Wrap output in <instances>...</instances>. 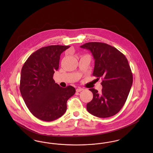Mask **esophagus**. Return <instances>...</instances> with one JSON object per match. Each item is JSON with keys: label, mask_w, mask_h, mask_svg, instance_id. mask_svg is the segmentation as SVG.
I'll return each mask as SVG.
<instances>
[{"label": "esophagus", "mask_w": 153, "mask_h": 153, "mask_svg": "<svg viewBox=\"0 0 153 153\" xmlns=\"http://www.w3.org/2000/svg\"><path fill=\"white\" fill-rule=\"evenodd\" d=\"M83 90H84V89H83V88H77V89H76V92H81V91H83Z\"/></svg>", "instance_id": "1"}]
</instances>
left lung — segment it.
<instances>
[{
    "label": "left lung",
    "instance_id": "left-lung-1",
    "mask_svg": "<svg viewBox=\"0 0 153 153\" xmlns=\"http://www.w3.org/2000/svg\"><path fill=\"white\" fill-rule=\"evenodd\" d=\"M80 48L92 53L95 59L93 76L102 80L101 92L94 88L89 89L94 97L87 104V111L99 117L114 116L123 107L132 84L128 60L123 53L108 44L91 42Z\"/></svg>",
    "mask_w": 153,
    "mask_h": 153
}]
</instances>
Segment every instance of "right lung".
<instances>
[{"label": "right lung", "mask_w": 153, "mask_h": 153, "mask_svg": "<svg viewBox=\"0 0 153 153\" xmlns=\"http://www.w3.org/2000/svg\"><path fill=\"white\" fill-rule=\"evenodd\" d=\"M69 46L51 45L31 54L22 67L20 91L30 112L40 120L51 122L65 113L67 100L76 89L60 87L53 74L59 68L60 55Z\"/></svg>", "instance_id": "add662e5"}]
</instances>
